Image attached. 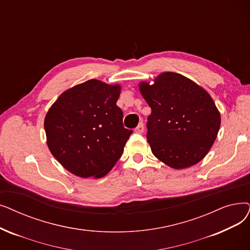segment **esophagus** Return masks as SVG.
<instances>
[{"mask_svg":"<svg viewBox=\"0 0 250 250\" xmlns=\"http://www.w3.org/2000/svg\"><path fill=\"white\" fill-rule=\"evenodd\" d=\"M135 132H136L137 134H142V133L144 132V125H143L142 123L139 124L138 126L135 128Z\"/></svg>","mask_w":250,"mask_h":250,"instance_id":"esophagus-1","label":"esophagus"}]
</instances>
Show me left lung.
Segmentation results:
<instances>
[{
    "instance_id": "obj_1",
    "label": "left lung",
    "mask_w": 250,
    "mask_h": 250,
    "mask_svg": "<svg viewBox=\"0 0 250 250\" xmlns=\"http://www.w3.org/2000/svg\"><path fill=\"white\" fill-rule=\"evenodd\" d=\"M139 83L151 108L147 141L152 153L175 169L198 164L218 136L221 114L202 86L176 72H162Z\"/></svg>"
}]
</instances>
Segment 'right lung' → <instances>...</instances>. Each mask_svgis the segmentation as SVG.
Wrapping results in <instances>:
<instances>
[{"label":"right lung","mask_w":250,"mask_h":250,"mask_svg":"<svg viewBox=\"0 0 250 250\" xmlns=\"http://www.w3.org/2000/svg\"><path fill=\"white\" fill-rule=\"evenodd\" d=\"M122 86L90 80L63 92L45 117L47 145L61 166L100 179L121 158L131 129L116 105Z\"/></svg>","instance_id":"obj_1"}]
</instances>
